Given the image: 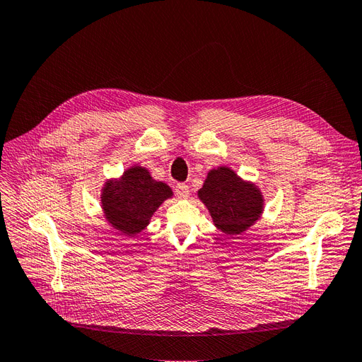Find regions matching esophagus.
Instances as JSON below:
<instances>
[{
  "mask_svg": "<svg viewBox=\"0 0 362 362\" xmlns=\"http://www.w3.org/2000/svg\"><path fill=\"white\" fill-rule=\"evenodd\" d=\"M175 193H177L178 198H187L189 193H190L189 185L184 184V182L177 184V185H175Z\"/></svg>",
  "mask_w": 362,
  "mask_h": 362,
  "instance_id": "esophagus-1",
  "label": "esophagus"
}]
</instances>
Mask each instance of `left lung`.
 Listing matches in <instances>:
<instances>
[{"label":"left lung","instance_id":"1","mask_svg":"<svg viewBox=\"0 0 362 362\" xmlns=\"http://www.w3.org/2000/svg\"><path fill=\"white\" fill-rule=\"evenodd\" d=\"M198 194L207 205L214 226L226 234L245 231L259 219L263 209L260 192L228 168L210 170Z\"/></svg>","mask_w":362,"mask_h":362}]
</instances>
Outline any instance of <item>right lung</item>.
Masks as SVG:
<instances>
[{"label": "right lung", "instance_id": "obj_1", "mask_svg": "<svg viewBox=\"0 0 362 362\" xmlns=\"http://www.w3.org/2000/svg\"><path fill=\"white\" fill-rule=\"evenodd\" d=\"M172 197L169 185L151 178L141 165L126 170L120 181L106 182L102 204L106 218L124 234L140 233L160 204Z\"/></svg>", "mask_w": 362, "mask_h": 362}]
</instances>
